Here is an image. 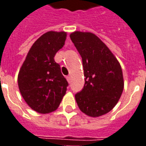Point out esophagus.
<instances>
[{
	"instance_id": "1",
	"label": "esophagus",
	"mask_w": 146,
	"mask_h": 146,
	"mask_svg": "<svg viewBox=\"0 0 146 146\" xmlns=\"http://www.w3.org/2000/svg\"><path fill=\"white\" fill-rule=\"evenodd\" d=\"M66 79H67V81H68V82H70V80H71V77H70V76H67V77H66Z\"/></svg>"
}]
</instances>
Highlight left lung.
I'll use <instances>...</instances> for the list:
<instances>
[{"mask_svg":"<svg viewBox=\"0 0 146 146\" xmlns=\"http://www.w3.org/2000/svg\"><path fill=\"white\" fill-rule=\"evenodd\" d=\"M82 58L85 85L75 94L78 108L91 117L108 113L118 103L123 90L121 66L103 41L90 32L70 35Z\"/></svg>","mask_w":146,"mask_h":146,"instance_id":"obj_1","label":"left lung"}]
</instances>
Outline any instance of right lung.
I'll return each mask as SVG.
<instances>
[{"label": "right lung", "mask_w": 146, "mask_h": 146, "mask_svg": "<svg viewBox=\"0 0 146 146\" xmlns=\"http://www.w3.org/2000/svg\"><path fill=\"white\" fill-rule=\"evenodd\" d=\"M64 31H48L34 43L19 70L18 88L28 106L38 113L56 111L68 83L54 56L64 45Z\"/></svg>", "instance_id": "1"}]
</instances>
